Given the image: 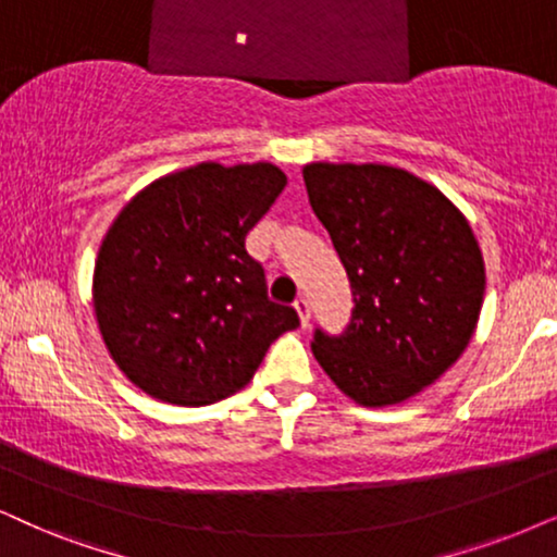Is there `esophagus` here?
I'll list each match as a JSON object with an SVG mask.
<instances>
[{
    "label": "esophagus",
    "instance_id": "34e87169",
    "mask_svg": "<svg viewBox=\"0 0 557 557\" xmlns=\"http://www.w3.org/2000/svg\"><path fill=\"white\" fill-rule=\"evenodd\" d=\"M295 311H298V315H300V323L302 326H308V321H311V302H308V298H295Z\"/></svg>",
    "mask_w": 557,
    "mask_h": 557
}]
</instances>
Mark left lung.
Returning a JSON list of instances; mask_svg holds the SVG:
<instances>
[{
	"label": "left lung",
	"mask_w": 557,
	"mask_h": 557,
	"mask_svg": "<svg viewBox=\"0 0 557 557\" xmlns=\"http://www.w3.org/2000/svg\"><path fill=\"white\" fill-rule=\"evenodd\" d=\"M302 180L355 302L342 334L313 331L315 360L357 404H400L473 336L485 290L473 231L440 189L404 169L308 164Z\"/></svg>",
	"instance_id": "8db88e82"
}]
</instances>
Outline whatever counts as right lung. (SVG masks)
Listing matches in <instances>:
<instances>
[{
	"instance_id": "1",
	"label": "right lung",
	"mask_w": 557,
	"mask_h": 557,
	"mask_svg": "<svg viewBox=\"0 0 557 557\" xmlns=\"http://www.w3.org/2000/svg\"><path fill=\"white\" fill-rule=\"evenodd\" d=\"M285 185L264 161L197 164L157 180L115 218L95 264V313L112 360L140 391L177 406L215 404L298 326L246 251Z\"/></svg>"
}]
</instances>
